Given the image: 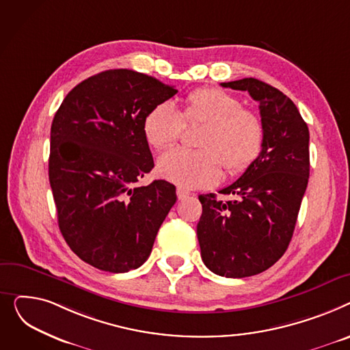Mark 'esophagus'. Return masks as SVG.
I'll return each mask as SVG.
<instances>
[{"label": "esophagus", "mask_w": 350, "mask_h": 350, "mask_svg": "<svg viewBox=\"0 0 350 350\" xmlns=\"http://www.w3.org/2000/svg\"><path fill=\"white\" fill-rule=\"evenodd\" d=\"M176 196H178L179 200H183V199H187L189 196V192L187 189H183V188H176Z\"/></svg>", "instance_id": "obj_1"}]
</instances>
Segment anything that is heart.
Wrapping results in <instances>:
<instances>
[{"instance_id": "obj_1", "label": "heart", "mask_w": 350, "mask_h": 350, "mask_svg": "<svg viewBox=\"0 0 350 350\" xmlns=\"http://www.w3.org/2000/svg\"><path fill=\"white\" fill-rule=\"evenodd\" d=\"M187 124H204L198 151L172 148L157 161L161 178L187 189L209 188L219 182L224 167L230 175L247 170L264 144V124L241 101L220 88H200L183 100L179 113L171 103H159L144 117L142 133L157 150L176 142Z\"/></svg>"}]
</instances>
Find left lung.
<instances>
[{
  "mask_svg": "<svg viewBox=\"0 0 350 350\" xmlns=\"http://www.w3.org/2000/svg\"><path fill=\"white\" fill-rule=\"evenodd\" d=\"M249 92L260 103L264 144L257 159L228 188L234 200L202 195L198 223L200 256L211 271L228 278L260 274L291 241L310 178V130L291 98L253 77L220 83Z\"/></svg>",
  "mask_w": 350,
  "mask_h": 350,
  "instance_id": "left-lung-1",
  "label": "left lung"
}]
</instances>
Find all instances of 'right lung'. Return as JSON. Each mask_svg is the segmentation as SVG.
Segmentation results:
<instances>
[{"label": "right lung", "instance_id": "add662e5", "mask_svg": "<svg viewBox=\"0 0 350 350\" xmlns=\"http://www.w3.org/2000/svg\"><path fill=\"white\" fill-rule=\"evenodd\" d=\"M176 93L152 76L113 69L73 88L53 117L49 182L59 229L98 270L127 273L146 262L176 202L167 180L137 185L154 168L144 117Z\"/></svg>", "mask_w": 350, "mask_h": 350}]
</instances>
